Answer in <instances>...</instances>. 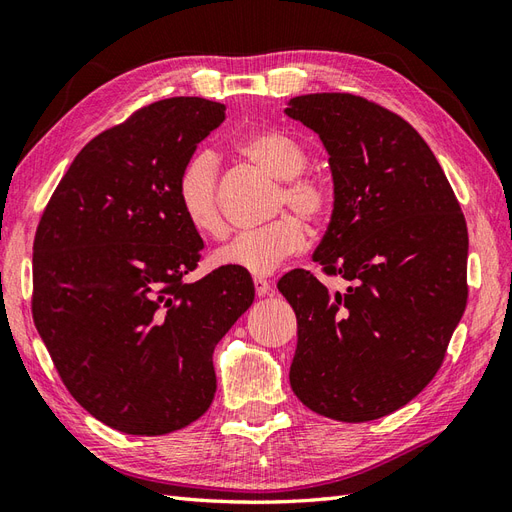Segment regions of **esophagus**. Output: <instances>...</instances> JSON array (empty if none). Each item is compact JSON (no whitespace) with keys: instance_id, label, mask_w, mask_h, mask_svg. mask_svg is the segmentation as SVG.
I'll use <instances>...</instances> for the list:
<instances>
[{"instance_id":"obj_1","label":"esophagus","mask_w":512,"mask_h":512,"mask_svg":"<svg viewBox=\"0 0 512 512\" xmlns=\"http://www.w3.org/2000/svg\"><path fill=\"white\" fill-rule=\"evenodd\" d=\"M254 288L258 297H265V294L271 292V282L265 280V277H254Z\"/></svg>"}]
</instances>
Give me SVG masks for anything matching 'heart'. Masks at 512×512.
Here are the masks:
<instances>
[{"label":"heart","mask_w":512,"mask_h":512,"mask_svg":"<svg viewBox=\"0 0 512 512\" xmlns=\"http://www.w3.org/2000/svg\"><path fill=\"white\" fill-rule=\"evenodd\" d=\"M239 151L284 181L280 207H290L307 222H320L329 213L331 192L327 183L305 173L309 158L294 138L280 130H262L245 136L239 143ZM177 198L185 220L198 232L218 235L222 230L218 158L211 151H196L185 160L177 179ZM303 245V224L294 215H282L262 228L239 232L213 254V262L250 275H269L284 260L299 254Z\"/></svg>","instance_id":"1"}]
</instances>
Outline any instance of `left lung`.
Returning <instances> with one entry per match:
<instances>
[{
  "instance_id": "left-lung-1",
  "label": "left lung",
  "mask_w": 512,
  "mask_h": 512,
  "mask_svg": "<svg viewBox=\"0 0 512 512\" xmlns=\"http://www.w3.org/2000/svg\"><path fill=\"white\" fill-rule=\"evenodd\" d=\"M286 115L329 151L333 215L316 247L331 292L288 271L280 290L297 314L290 386L342 423L406 406L438 374L468 303V226L442 166L406 119L352 94H309Z\"/></svg>"
}]
</instances>
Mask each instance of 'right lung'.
<instances>
[{
	"instance_id": "1",
	"label": "right lung",
	"mask_w": 512,
	"mask_h": 512,
	"mask_svg": "<svg viewBox=\"0 0 512 512\" xmlns=\"http://www.w3.org/2000/svg\"><path fill=\"white\" fill-rule=\"evenodd\" d=\"M226 106L170 98L89 141L44 207L32 314L70 395L132 436L194 423L215 395L213 350L254 301L250 273L185 284L203 239L177 198L179 170Z\"/></svg>"
}]
</instances>
